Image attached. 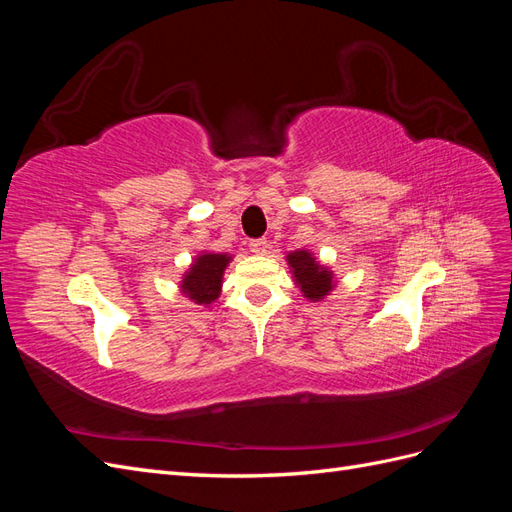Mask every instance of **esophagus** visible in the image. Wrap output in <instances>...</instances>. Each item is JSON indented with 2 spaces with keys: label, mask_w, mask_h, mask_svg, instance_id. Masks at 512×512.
<instances>
[{
  "label": "esophagus",
  "mask_w": 512,
  "mask_h": 512,
  "mask_svg": "<svg viewBox=\"0 0 512 512\" xmlns=\"http://www.w3.org/2000/svg\"><path fill=\"white\" fill-rule=\"evenodd\" d=\"M250 250L258 256L267 254L269 252V241L267 239H254V241H250Z\"/></svg>",
  "instance_id": "esophagus-1"
}]
</instances>
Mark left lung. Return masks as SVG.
I'll return each mask as SVG.
<instances>
[{
	"mask_svg": "<svg viewBox=\"0 0 512 512\" xmlns=\"http://www.w3.org/2000/svg\"><path fill=\"white\" fill-rule=\"evenodd\" d=\"M288 265L292 269V277L301 288L303 297L309 301H322L333 290V271L322 267L320 262L307 250H297L288 254Z\"/></svg>",
	"mask_w": 512,
	"mask_h": 512,
	"instance_id": "left-lung-1",
	"label": "left lung"
}]
</instances>
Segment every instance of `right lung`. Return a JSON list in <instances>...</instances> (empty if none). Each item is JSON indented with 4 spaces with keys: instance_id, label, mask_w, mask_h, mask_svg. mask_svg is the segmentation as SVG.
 Returning a JSON list of instances; mask_svg holds the SVG:
<instances>
[{
    "instance_id": "1",
    "label": "right lung",
    "mask_w": 512,
    "mask_h": 512,
    "mask_svg": "<svg viewBox=\"0 0 512 512\" xmlns=\"http://www.w3.org/2000/svg\"><path fill=\"white\" fill-rule=\"evenodd\" d=\"M232 256L203 252L194 258L181 280V292L196 305H211L222 292V277Z\"/></svg>"
}]
</instances>
